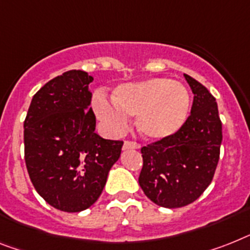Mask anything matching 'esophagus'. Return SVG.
I'll return each mask as SVG.
<instances>
[{
    "instance_id": "1",
    "label": "esophagus",
    "mask_w": 250,
    "mask_h": 250,
    "mask_svg": "<svg viewBox=\"0 0 250 250\" xmlns=\"http://www.w3.org/2000/svg\"><path fill=\"white\" fill-rule=\"evenodd\" d=\"M140 144L135 143V142H131V140H126L123 146L124 150H129V149H139Z\"/></svg>"
}]
</instances>
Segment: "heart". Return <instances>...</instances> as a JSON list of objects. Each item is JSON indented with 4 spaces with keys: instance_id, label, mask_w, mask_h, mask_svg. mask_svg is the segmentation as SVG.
<instances>
[{
    "instance_id": "obj_1",
    "label": "heart",
    "mask_w": 250,
    "mask_h": 250,
    "mask_svg": "<svg viewBox=\"0 0 250 250\" xmlns=\"http://www.w3.org/2000/svg\"><path fill=\"white\" fill-rule=\"evenodd\" d=\"M93 106L100 120L112 131H123L127 117L135 118L142 137L153 142L174 137L187 123L190 113V94L179 82L167 78L125 83L112 92V103L97 96Z\"/></svg>"
}]
</instances>
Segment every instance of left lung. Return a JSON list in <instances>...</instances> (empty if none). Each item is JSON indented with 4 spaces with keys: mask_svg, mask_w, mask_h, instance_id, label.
Returning <instances> with one entry per match:
<instances>
[{
    "mask_svg": "<svg viewBox=\"0 0 250 250\" xmlns=\"http://www.w3.org/2000/svg\"><path fill=\"white\" fill-rule=\"evenodd\" d=\"M184 76L194 94L190 116L174 137L140 149V188L165 208L184 207L201 197L211 184L220 158L222 124L216 98L199 82Z\"/></svg>",
    "mask_w": 250,
    "mask_h": 250,
    "instance_id": "obj_1",
    "label": "left lung"
}]
</instances>
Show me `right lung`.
I'll use <instances>...</instances> for the list:
<instances>
[{
    "mask_svg": "<svg viewBox=\"0 0 250 250\" xmlns=\"http://www.w3.org/2000/svg\"><path fill=\"white\" fill-rule=\"evenodd\" d=\"M92 82L82 70L56 76L34 94L24 121L29 177L38 194L63 212L96 203L124 144L94 133Z\"/></svg>",
    "mask_w": 250,
    "mask_h": 250,
    "instance_id": "right-lung-1",
    "label": "right lung"
}]
</instances>
